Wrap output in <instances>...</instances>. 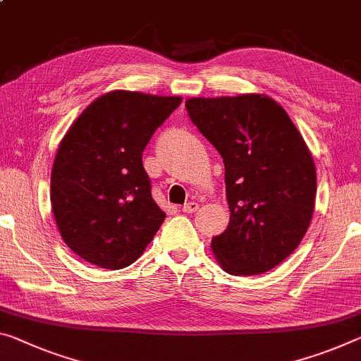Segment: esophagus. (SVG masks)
Returning a JSON list of instances; mask_svg holds the SVG:
<instances>
[{"label":"esophagus","mask_w":361,"mask_h":361,"mask_svg":"<svg viewBox=\"0 0 361 361\" xmlns=\"http://www.w3.org/2000/svg\"><path fill=\"white\" fill-rule=\"evenodd\" d=\"M197 209H199V204L194 202V201L186 202L185 205H183V212H185V214H194V212H196Z\"/></svg>","instance_id":"34e87169"}]
</instances>
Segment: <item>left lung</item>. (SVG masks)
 <instances>
[{
    "label": "left lung",
    "mask_w": 361,
    "mask_h": 361,
    "mask_svg": "<svg viewBox=\"0 0 361 361\" xmlns=\"http://www.w3.org/2000/svg\"><path fill=\"white\" fill-rule=\"evenodd\" d=\"M191 122L223 157L230 223L212 238L223 270L260 274L294 252L312 221L317 170L284 109L263 94L191 98Z\"/></svg>",
    "instance_id": "obj_1"
}]
</instances>
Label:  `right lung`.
<instances>
[{"instance_id":"1","label":"right lung","mask_w":361,"mask_h":361,"mask_svg":"<svg viewBox=\"0 0 361 361\" xmlns=\"http://www.w3.org/2000/svg\"><path fill=\"white\" fill-rule=\"evenodd\" d=\"M181 104L178 96L111 91L80 114L57 149L51 207L80 259L120 270L145 252L165 220L151 196L142 151Z\"/></svg>"}]
</instances>
